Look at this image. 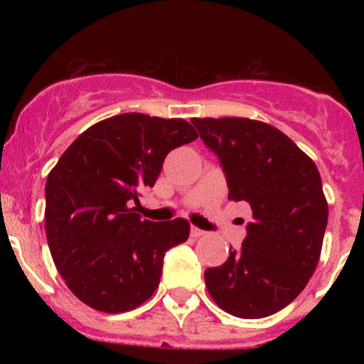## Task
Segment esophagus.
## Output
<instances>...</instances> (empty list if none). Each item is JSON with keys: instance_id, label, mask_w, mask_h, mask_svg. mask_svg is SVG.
<instances>
[{"instance_id": "esophagus-1", "label": "esophagus", "mask_w": 364, "mask_h": 364, "mask_svg": "<svg viewBox=\"0 0 364 364\" xmlns=\"http://www.w3.org/2000/svg\"><path fill=\"white\" fill-rule=\"evenodd\" d=\"M205 235H207V232L202 231V229L195 228V225H193V228H191V236H193V237H202V236H205Z\"/></svg>"}]
</instances>
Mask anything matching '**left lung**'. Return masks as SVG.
<instances>
[{
  "mask_svg": "<svg viewBox=\"0 0 364 364\" xmlns=\"http://www.w3.org/2000/svg\"><path fill=\"white\" fill-rule=\"evenodd\" d=\"M200 139L219 156L229 200L250 203L240 252L205 270L217 306L240 318L282 310L304 289L320 260L328 219L315 162L281 129L248 118H193Z\"/></svg>",
  "mask_w": 364,
  "mask_h": 364,
  "instance_id": "8db88e82",
  "label": "left lung"
}]
</instances>
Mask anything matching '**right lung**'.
<instances>
[{"mask_svg":"<svg viewBox=\"0 0 364 364\" xmlns=\"http://www.w3.org/2000/svg\"><path fill=\"white\" fill-rule=\"evenodd\" d=\"M198 139L185 119L127 112L92 124L46 181V236L58 272L87 306L123 313L157 289L169 248L190 223L141 220L132 203L173 149Z\"/></svg>","mask_w":364,"mask_h":364,"instance_id":"obj_1","label":"right lung"}]
</instances>
